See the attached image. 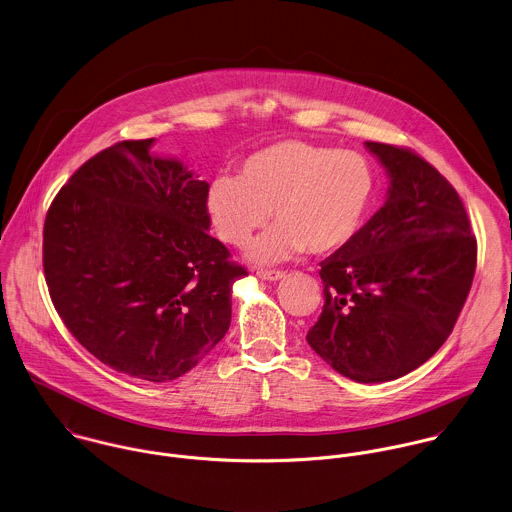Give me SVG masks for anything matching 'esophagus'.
Instances as JSON below:
<instances>
[{
  "mask_svg": "<svg viewBox=\"0 0 512 512\" xmlns=\"http://www.w3.org/2000/svg\"><path fill=\"white\" fill-rule=\"evenodd\" d=\"M257 277L259 279H265V281H279L285 277V271H275V269H259L257 271Z\"/></svg>",
  "mask_w": 512,
  "mask_h": 512,
  "instance_id": "1",
  "label": "esophagus"
}]
</instances>
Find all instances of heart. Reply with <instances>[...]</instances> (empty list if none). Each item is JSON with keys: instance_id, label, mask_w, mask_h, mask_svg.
<instances>
[{"instance_id": "1", "label": "heart", "mask_w": 512, "mask_h": 512, "mask_svg": "<svg viewBox=\"0 0 512 512\" xmlns=\"http://www.w3.org/2000/svg\"><path fill=\"white\" fill-rule=\"evenodd\" d=\"M376 194L370 160L354 150H336L303 140L269 144L239 166V176H217L205 207L217 235L245 247L269 221L251 247L257 263H275L293 253H332L362 227Z\"/></svg>"}]
</instances>
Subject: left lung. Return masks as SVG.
<instances>
[{
  "mask_svg": "<svg viewBox=\"0 0 512 512\" xmlns=\"http://www.w3.org/2000/svg\"><path fill=\"white\" fill-rule=\"evenodd\" d=\"M390 176L388 200L320 263L324 307L310 348L338 374L390 382L451 334L477 267V239L455 188L409 148L366 142Z\"/></svg>",
  "mask_w": 512,
  "mask_h": 512,
  "instance_id": "1",
  "label": "left lung"
}]
</instances>
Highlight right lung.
<instances>
[{
    "label": "right lung",
    "instance_id": "1",
    "mask_svg": "<svg viewBox=\"0 0 512 512\" xmlns=\"http://www.w3.org/2000/svg\"><path fill=\"white\" fill-rule=\"evenodd\" d=\"M152 144L116 142L69 178L45 217L43 271L55 310L95 358L170 382L225 336L247 269L207 233L209 184Z\"/></svg>",
    "mask_w": 512,
    "mask_h": 512
}]
</instances>
